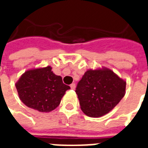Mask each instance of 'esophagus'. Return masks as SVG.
<instances>
[{"instance_id":"esophagus-1","label":"esophagus","mask_w":148,"mask_h":148,"mask_svg":"<svg viewBox=\"0 0 148 148\" xmlns=\"http://www.w3.org/2000/svg\"><path fill=\"white\" fill-rule=\"evenodd\" d=\"M75 87H76V86H75V84L74 83H72L71 85V88L72 89V90H74V89H75Z\"/></svg>"}]
</instances>
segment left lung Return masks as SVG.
Wrapping results in <instances>:
<instances>
[{"label":"left lung","instance_id":"1","mask_svg":"<svg viewBox=\"0 0 148 148\" xmlns=\"http://www.w3.org/2000/svg\"><path fill=\"white\" fill-rule=\"evenodd\" d=\"M126 82L109 68L88 70L77 83L75 92L81 109L90 117L109 113L124 97Z\"/></svg>","mask_w":148,"mask_h":148}]
</instances>
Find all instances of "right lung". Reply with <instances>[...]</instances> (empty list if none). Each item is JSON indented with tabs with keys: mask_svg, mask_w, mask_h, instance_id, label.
<instances>
[{
	"mask_svg": "<svg viewBox=\"0 0 148 148\" xmlns=\"http://www.w3.org/2000/svg\"><path fill=\"white\" fill-rule=\"evenodd\" d=\"M48 66L25 71L16 83L18 95L25 106L41 112L56 109L66 91L71 89L61 76L53 73Z\"/></svg>",
	"mask_w": 148,
	"mask_h": 148,
	"instance_id": "right-lung-1",
	"label": "right lung"
}]
</instances>
